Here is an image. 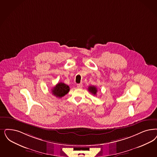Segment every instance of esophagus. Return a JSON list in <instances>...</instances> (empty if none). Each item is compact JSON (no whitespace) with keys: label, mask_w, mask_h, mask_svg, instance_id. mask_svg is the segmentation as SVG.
I'll return each instance as SVG.
<instances>
[{"label":"esophagus","mask_w":157,"mask_h":157,"mask_svg":"<svg viewBox=\"0 0 157 157\" xmlns=\"http://www.w3.org/2000/svg\"><path fill=\"white\" fill-rule=\"evenodd\" d=\"M82 86H83V85L82 84V83H79V84H77V87L78 88H82Z\"/></svg>","instance_id":"esophagus-1"}]
</instances>
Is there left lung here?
I'll list each match as a JSON object with an SVG mask.
<instances>
[{"label": "left lung", "instance_id": "1", "mask_svg": "<svg viewBox=\"0 0 157 157\" xmlns=\"http://www.w3.org/2000/svg\"><path fill=\"white\" fill-rule=\"evenodd\" d=\"M88 90L89 92H90L92 94H94V96L96 95L97 94V92H98V89L96 88V87L94 86H90L88 87Z\"/></svg>", "mask_w": 157, "mask_h": 157}]
</instances>
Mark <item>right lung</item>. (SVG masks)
Returning a JSON list of instances; mask_svg holds the SVG:
<instances>
[{"instance_id":"right-lung-1","label":"right lung","mask_w":157,"mask_h":157,"mask_svg":"<svg viewBox=\"0 0 157 157\" xmlns=\"http://www.w3.org/2000/svg\"><path fill=\"white\" fill-rule=\"evenodd\" d=\"M70 91V87L63 82L58 83L52 89V93L57 98H62L64 96Z\"/></svg>"}]
</instances>
